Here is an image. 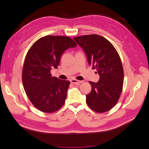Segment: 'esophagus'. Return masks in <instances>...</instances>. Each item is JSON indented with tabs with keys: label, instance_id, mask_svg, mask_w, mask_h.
Segmentation results:
<instances>
[{
	"label": "esophagus",
	"instance_id": "esophagus-1",
	"mask_svg": "<svg viewBox=\"0 0 149 149\" xmlns=\"http://www.w3.org/2000/svg\"><path fill=\"white\" fill-rule=\"evenodd\" d=\"M70 81H71V83L74 84V85H76V86L81 84L82 83V81H78V80H76V79H72V80H70Z\"/></svg>",
	"mask_w": 149,
	"mask_h": 149
}]
</instances>
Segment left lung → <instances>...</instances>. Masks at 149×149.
Returning a JSON list of instances; mask_svg holds the SVG:
<instances>
[{
  "instance_id": "8db88e82",
  "label": "left lung",
  "mask_w": 149,
  "mask_h": 149,
  "mask_svg": "<svg viewBox=\"0 0 149 149\" xmlns=\"http://www.w3.org/2000/svg\"><path fill=\"white\" fill-rule=\"evenodd\" d=\"M74 40L100 75L97 83L89 81L92 89L86 95L87 104L95 112L108 111L117 104L122 92L124 72L121 58L112 44L103 36L85 35Z\"/></svg>"
}]
</instances>
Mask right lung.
<instances>
[{"label":"right lung","mask_w":149,"mask_h":149,"mask_svg":"<svg viewBox=\"0 0 149 149\" xmlns=\"http://www.w3.org/2000/svg\"><path fill=\"white\" fill-rule=\"evenodd\" d=\"M77 44L70 37L46 36L38 40L28 50L24 63L22 83L30 101L44 113L56 111L64 104L70 81L52 77L62 54Z\"/></svg>","instance_id":"add662e5"}]
</instances>
